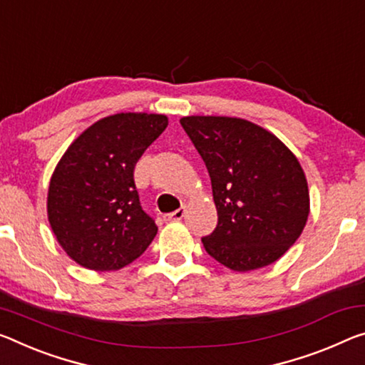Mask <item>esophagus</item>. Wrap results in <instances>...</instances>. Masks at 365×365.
Wrapping results in <instances>:
<instances>
[{"instance_id": "1", "label": "esophagus", "mask_w": 365, "mask_h": 365, "mask_svg": "<svg viewBox=\"0 0 365 365\" xmlns=\"http://www.w3.org/2000/svg\"><path fill=\"white\" fill-rule=\"evenodd\" d=\"M185 211H187V210H185V206L178 207L177 211L165 214V216H164V221H167V222H172V221H182L183 216H185Z\"/></svg>"}]
</instances>
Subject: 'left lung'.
Listing matches in <instances>:
<instances>
[{"instance_id":"1","label":"left lung","mask_w":365,"mask_h":365,"mask_svg":"<svg viewBox=\"0 0 365 365\" xmlns=\"http://www.w3.org/2000/svg\"><path fill=\"white\" fill-rule=\"evenodd\" d=\"M207 167L217 225L203 245L225 268H264L307 224V178L294 153L263 126L237 117L180 118Z\"/></svg>"}]
</instances>
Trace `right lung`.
I'll list each match as a JSON object with an SVG mask.
<instances>
[{"mask_svg": "<svg viewBox=\"0 0 365 365\" xmlns=\"http://www.w3.org/2000/svg\"><path fill=\"white\" fill-rule=\"evenodd\" d=\"M167 125L160 113L110 115L81 133L58 160L48 185V222L83 268L121 269L154 240L158 225L143 211L133 173Z\"/></svg>", "mask_w": 365, "mask_h": 365, "instance_id": "obj_1", "label": "right lung"}]
</instances>
